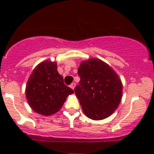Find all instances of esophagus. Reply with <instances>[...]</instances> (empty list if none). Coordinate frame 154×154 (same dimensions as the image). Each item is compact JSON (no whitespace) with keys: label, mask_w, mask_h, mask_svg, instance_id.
I'll return each instance as SVG.
<instances>
[{"label":"esophagus","mask_w":154,"mask_h":154,"mask_svg":"<svg viewBox=\"0 0 154 154\" xmlns=\"http://www.w3.org/2000/svg\"><path fill=\"white\" fill-rule=\"evenodd\" d=\"M70 87L71 88H72V89H75V82H73V83H72L70 85Z\"/></svg>","instance_id":"obj_1"}]
</instances>
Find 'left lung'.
Returning <instances> with one entry per match:
<instances>
[{
	"label": "left lung",
	"mask_w": 154,
	"mask_h": 154,
	"mask_svg": "<svg viewBox=\"0 0 154 154\" xmlns=\"http://www.w3.org/2000/svg\"><path fill=\"white\" fill-rule=\"evenodd\" d=\"M79 84L75 88L83 112L94 120L112 115L122 99L123 85L108 64L98 58L82 62L78 69Z\"/></svg>",
	"instance_id": "obj_1"
}]
</instances>
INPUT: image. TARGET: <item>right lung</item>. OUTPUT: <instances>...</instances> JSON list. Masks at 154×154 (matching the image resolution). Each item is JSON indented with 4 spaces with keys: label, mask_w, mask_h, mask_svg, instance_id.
I'll return each mask as SVG.
<instances>
[{
    "label": "right lung",
    "mask_w": 154,
    "mask_h": 154,
    "mask_svg": "<svg viewBox=\"0 0 154 154\" xmlns=\"http://www.w3.org/2000/svg\"><path fill=\"white\" fill-rule=\"evenodd\" d=\"M74 92L64 83L57 71L56 62L44 61L37 65L26 85V98L31 108L38 113L50 116L62 108L69 95Z\"/></svg>",
    "instance_id": "obj_1"
}]
</instances>
